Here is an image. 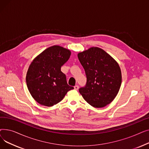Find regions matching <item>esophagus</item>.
Segmentation results:
<instances>
[{
  "label": "esophagus",
  "mask_w": 149,
  "mask_h": 149,
  "mask_svg": "<svg viewBox=\"0 0 149 149\" xmlns=\"http://www.w3.org/2000/svg\"><path fill=\"white\" fill-rule=\"evenodd\" d=\"M74 88V89L75 90H78V89H79V86L78 85H75Z\"/></svg>",
  "instance_id": "34e87169"
}]
</instances>
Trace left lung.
<instances>
[{
    "label": "left lung",
    "mask_w": 149,
    "mask_h": 149,
    "mask_svg": "<svg viewBox=\"0 0 149 149\" xmlns=\"http://www.w3.org/2000/svg\"><path fill=\"white\" fill-rule=\"evenodd\" d=\"M87 82L79 92L93 107L101 108L110 104L118 94L122 77L119 65L109 54L98 47L78 54Z\"/></svg>",
    "instance_id": "1"
}]
</instances>
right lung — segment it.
<instances>
[{
  "mask_svg": "<svg viewBox=\"0 0 149 149\" xmlns=\"http://www.w3.org/2000/svg\"><path fill=\"white\" fill-rule=\"evenodd\" d=\"M70 51L54 45L46 49L31 62L26 77L28 89L37 103L52 106L61 101L74 88L67 83L61 67L68 60Z\"/></svg>",
  "mask_w": 149,
  "mask_h": 149,
  "instance_id": "add662e5",
  "label": "right lung"
}]
</instances>
